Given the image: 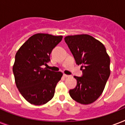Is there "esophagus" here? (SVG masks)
Instances as JSON below:
<instances>
[{
  "label": "esophagus",
  "mask_w": 125,
  "mask_h": 125,
  "mask_svg": "<svg viewBox=\"0 0 125 125\" xmlns=\"http://www.w3.org/2000/svg\"><path fill=\"white\" fill-rule=\"evenodd\" d=\"M63 76H64L65 78H68V77H70V75H67V74H63Z\"/></svg>",
  "instance_id": "34e87169"
}]
</instances>
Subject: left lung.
Masks as SVG:
<instances>
[{"label": "left lung", "mask_w": 125, "mask_h": 125, "mask_svg": "<svg viewBox=\"0 0 125 125\" xmlns=\"http://www.w3.org/2000/svg\"><path fill=\"white\" fill-rule=\"evenodd\" d=\"M64 40L82 71V76H74L77 84L69 95L77 103L91 104L101 96L110 76V57L103 43L89 35L68 36Z\"/></svg>", "instance_id": "left-lung-1"}]
</instances>
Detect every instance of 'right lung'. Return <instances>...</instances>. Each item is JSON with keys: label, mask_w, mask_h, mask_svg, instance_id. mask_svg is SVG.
<instances>
[{"label": "right lung", "mask_w": 125, "mask_h": 125, "mask_svg": "<svg viewBox=\"0 0 125 125\" xmlns=\"http://www.w3.org/2000/svg\"><path fill=\"white\" fill-rule=\"evenodd\" d=\"M62 36L36 34L31 36L17 52L13 73L17 87L30 104L42 105L52 99L62 73L49 70L46 65L53 49Z\"/></svg>", "instance_id": "add662e5"}]
</instances>
